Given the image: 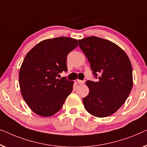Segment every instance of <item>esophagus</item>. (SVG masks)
Returning <instances> with one entry per match:
<instances>
[{"label":"esophagus","instance_id":"obj_1","mask_svg":"<svg viewBox=\"0 0 147 147\" xmlns=\"http://www.w3.org/2000/svg\"><path fill=\"white\" fill-rule=\"evenodd\" d=\"M77 82H78L79 84H84V82H85V81H84V80H77Z\"/></svg>","mask_w":147,"mask_h":147}]
</instances>
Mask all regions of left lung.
<instances>
[{"mask_svg": "<svg viewBox=\"0 0 147 147\" xmlns=\"http://www.w3.org/2000/svg\"><path fill=\"white\" fill-rule=\"evenodd\" d=\"M98 82L87 80L89 93L82 98L88 113L96 117H109L127 100L133 88V69L127 54L115 43L96 36L78 40Z\"/></svg>", "mask_w": 147, "mask_h": 147, "instance_id": "left-lung-1", "label": "left lung"}]
</instances>
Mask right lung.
<instances>
[{"label":"right lung","mask_w":147,"mask_h":147,"mask_svg":"<svg viewBox=\"0 0 147 147\" xmlns=\"http://www.w3.org/2000/svg\"><path fill=\"white\" fill-rule=\"evenodd\" d=\"M77 46L76 39L57 37L41 41L26 54L18 80L22 96L35 114L54 115L71 93L74 82L57 76L67 71L68 54Z\"/></svg>","instance_id":"add662e5"}]
</instances>
